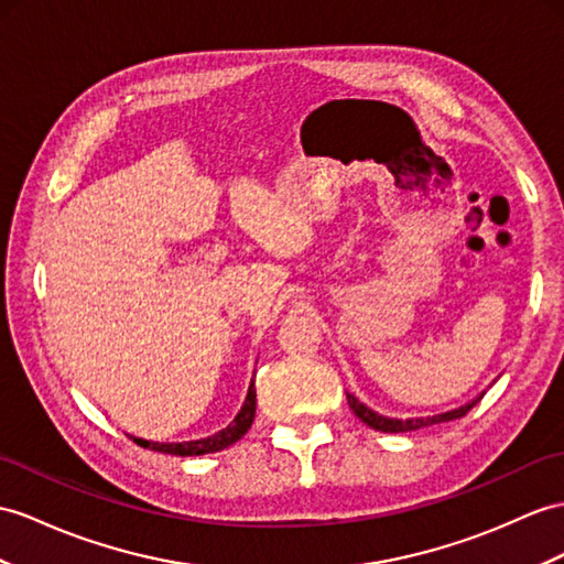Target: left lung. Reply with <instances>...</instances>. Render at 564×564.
Masks as SVG:
<instances>
[{"label":"left lung","instance_id":"obj_1","mask_svg":"<svg viewBox=\"0 0 564 564\" xmlns=\"http://www.w3.org/2000/svg\"><path fill=\"white\" fill-rule=\"evenodd\" d=\"M484 397V394H480ZM480 397H476V400H471L469 404H464L459 409H452L447 411V414H435V416H425V419H388V416H380L376 414L373 409H368L366 404H361L359 400H356L354 394L347 392V402H349V409L354 411L356 416H359L366 425H370L373 431H382V433H406V431H419L423 429V425H433V423H443V421H455V419H462L469 414V411L480 402Z\"/></svg>","mask_w":564,"mask_h":564}]
</instances>
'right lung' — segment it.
<instances>
[{
  "mask_svg": "<svg viewBox=\"0 0 564 564\" xmlns=\"http://www.w3.org/2000/svg\"><path fill=\"white\" fill-rule=\"evenodd\" d=\"M253 419H256V382L251 380L249 394H246V402L237 414V419L219 433H215L210 437H200V441H188V443H148V441H141V437H133V443L141 447H148V449L164 452V455H176V457L210 455V452H219V449H225L229 445H235L237 441H241L246 431L251 429Z\"/></svg>",
  "mask_w": 564,
  "mask_h": 564,
  "instance_id": "right-lung-1",
  "label": "right lung"
}]
</instances>
